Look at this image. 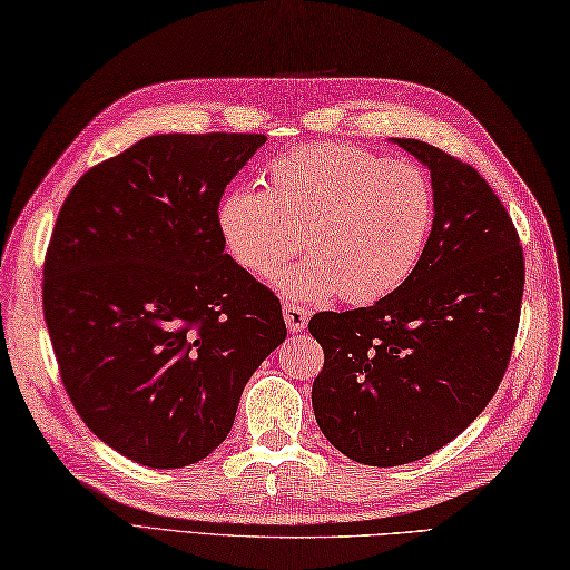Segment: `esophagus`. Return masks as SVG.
<instances>
[{"label":"esophagus","instance_id":"34e87169","mask_svg":"<svg viewBox=\"0 0 570 570\" xmlns=\"http://www.w3.org/2000/svg\"><path fill=\"white\" fill-rule=\"evenodd\" d=\"M283 317L289 332H302L307 327V320H309V312L299 305H293V302H285L283 307Z\"/></svg>","mask_w":570,"mask_h":570}]
</instances>
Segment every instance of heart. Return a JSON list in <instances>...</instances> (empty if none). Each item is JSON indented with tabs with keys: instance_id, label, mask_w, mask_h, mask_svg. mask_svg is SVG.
<instances>
[{
	"instance_id": "heart-1",
	"label": "heart",
	"mask_w": 570,
	"mask_h": 570,
	"mask_svg": "<svg viewBox=\"0 0 570 570\" xmlns=\"http://www.w3.org/2000/svg\"><path fill=\"white\" fill-rule=\"evenodd\" d=\"M265 191L220 196L216 228L230 258L268 283L305 250L277 287L299 299L340 293L371 305L396 293L421 265L435 224L428 174L352 145H309L275 157Z\"/></svg>"
}]
</instances>
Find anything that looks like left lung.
Segmentation results:
<instances>
[{"label": "left lung", "instance_id": "8db88e82", "mask_svg": "<svg viewBox=\"0 0 570 570\" xmlns=\"http://www.w3.org/2000/svg\"><path fill=\"white\" fill-rule=\"evenodd\" d=\"M431 171L435 224L421 265L371 307L320 312L309 334L320 431L371 468L423 460L458 438L502 381L519 327L524 255L507 208L470 165L393 137Z\"/></svg>", "mask_w": 570, "mask_h": 570}]
</instances>
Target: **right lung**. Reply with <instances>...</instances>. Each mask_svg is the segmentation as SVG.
<instances>
[{
  "label": "right lung",
  "instance_id": "obj_1",
  "mask_svg": "<svg viewBox=\"0 0 570 570\" xmlns=\"http://www.w3.org/2000/svg\"><path fill=\"white\" fill-rule=\"evenodd\" d=\"M265 135H153L78 179L43 263L68 399L145 468L204 460L285 342L281 299L224 250L216 206Z\"/></svg>",
  "mask_w": 570,
  "mask_h": 570
}]
</instances>
